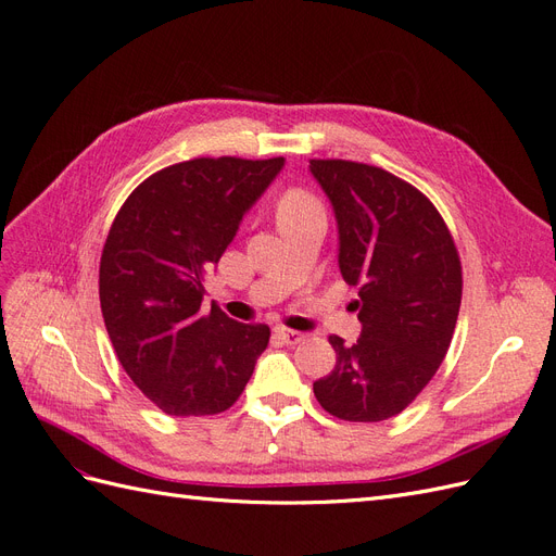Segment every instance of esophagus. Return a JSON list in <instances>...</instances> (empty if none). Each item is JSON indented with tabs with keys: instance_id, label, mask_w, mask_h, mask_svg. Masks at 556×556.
<instances>
[{
	"instance_id": "esophagus-1",
	"label": "esophagus",
	"mask_w": 556,
	"mask_h": 556,
	"mask_svg": "<svg viewBox=\"0 0 556 556\" xmlns=\"http://www.w3.org/2000/svg\"><path fill=\"white\" fill-rule=\"evenodd\" d=\"M276 336L285 345H296L301 341H306V333L294 331V329H285V327H276Z\"/></svg>"
}]
</instances>
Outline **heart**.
Wrapping results in <instances>:
<instances>
[{
  "label": "heart",
  "instance_id": "heart-1",
  "mask_svg": "<svg viewBox=\"0 0 556 556\" xmlns=\"http://www.w3.org/2000/svg\"><path fill=\"white\" fill-rule=\"evenodd\" d=\"M311 208H319V204L315 201V197H311L308 192H301V190L288 192L280 201V215H294V213H304Z\"/></svg>",
  "mask_w": 556,
  "mask_h": 556
}]
</instances>
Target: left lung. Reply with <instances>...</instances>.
Returning a JSON list of instances; mask_svg holds the SVG:
<instances>
[{"mask_svg": "<svg viewBox=\"0 0 556 556\" xmlns=\"http://www.w3.org/2000/svg\"><path fill=\"white\" fill-rule=\"evenodd\" d=\"M339 227V268L357 285L362 336H329L336 366L313 382L348 422L399 415L439 371L462 306V264L441 213L410 182L359 162L311 160Z\"/></svg>", "mask_w": 556, "mask_h": 556, "instance_id": "8db88e82", "label": "left lung"}]
</instances>
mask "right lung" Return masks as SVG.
Instances as JSON below:
<instances>
[{"mask_svg": "<svg viewBox=\"0 0 556 556\" xmlns=\"http://www.w3.org/2000/svg\"><path fill=\"white\" fill-rule=\"evenodd\" d=\"M285 160L199 157L146 178L117 211L99 264V301L117 359L160 410L201 417L241 396L268 345L215 304L204 276Z\"/></svg>", "mask_w": 556, "mask_h": 556, "instance_id": "obj_1", "label": "right lung"}]
</instances>
